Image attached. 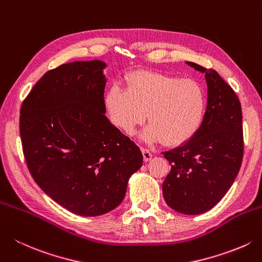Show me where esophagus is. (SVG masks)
<instances>
[{"label":"esophagus","instance_id":"1","mask_svg":"<svg viewBox=\"0 0 262 262\" xmlns=\"http://www.w3.org/2000/svg\"><path fill=\"white\" fill-rule=\"evenodd\" d=\"M141 151H142V155H143V158H144V161L146 162V161H150L151 159H152V153L147 150V148H145V147H142L141 148Z\"/></svg>","mask_w":262,"mask_h":262}]
</instances>
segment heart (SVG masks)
<instances>
[{
	"mask_svg": "<svg viewBox=\"0 0 262 262\" xmlns=\"http://www.w3.org/2000/svg\"><path fill=\"white\" fill-rule=\"evenodd\" d=\"M105 105L112 124L132 135L147 118L143 132L147 142L179 145L196 134L207 109L203 86L192 78H179L156 71H136L127 77V90L112 86Z\"/></svg>",
	"mask_w": 262,
	"mask_h": 262,
	"instance_id": "obj_1",
	"label": "heart"
}]
</instances>
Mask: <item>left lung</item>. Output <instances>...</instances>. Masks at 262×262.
I'll use <instances>...</instances> for the list:
<instances>
[{"label": "left lung", "mask_w": 262, "mask_h": 262, "mask_svg": "<svg viewBox=\"0 0 262 262\" xmlns=\"http://www.w3.org/2000/svg\"><path fill=\"white\" fill-rule=\"evenodd\" d=\"M186 63L206 74L207 110L191 140L162 152L171 167L162 193L177 212L199 214L216 206L239 171L244 148L242 107L234 90L216 70Z\"/></svg>", "instance_id": "left-lung-1"}]
</instances>
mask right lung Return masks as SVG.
<instances>
[{
	"instance_id": "add662e5",
	"label": "right lung",
	"mask_w": 262,
	"mask_h": 262,
	"mask_svg": "<svg viewBox=\"0 0 262 262\" xmlns=\"http://www.w3.org/2000/svg\"><path fill=\"white\" fill-rule=\"evenodd\" d=\"M100 60L49 70L20 109V137L28 170L45 194L84 217L119 206L143 156L105 117Z\"/></svg>"
}]
</instances>
